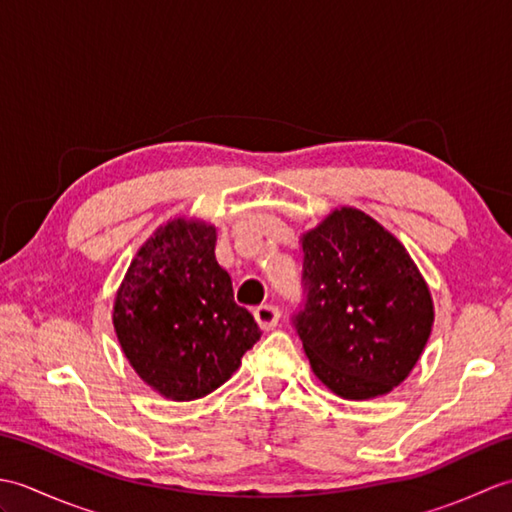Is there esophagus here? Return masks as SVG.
Listing matches in <instances>:
<instances>
[{
    "mask_svg": "<svg viewBox=\"0 0 512 512\" xmlns=\"http://www.w3.org/2000/svg\"><path fill=\"white\" fill-rule=\"evenodd\" d=\"M255 319L259 325H262V330H273L277 328V323L281 319V310L273 306V303H266V306H259L255 310Z\"/></svg>",
    "mask_w": 512,
    "mask_h": 512,
    "instance_id": "1",
    "label": "esophagus"
}]
</instances>
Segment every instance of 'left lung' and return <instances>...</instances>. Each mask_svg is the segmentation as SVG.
Segmentation results:
<instances>
[{
    "label": "left lung",
    "mask_w": 512,
    "mask_h": 512,
    "mask_svg": "<svg viewBox=\"0 0 512 512\" xmlns=\"http://www.w3.org/2000/svg\"><path fill=\"white\" fill-rule=\"evenodd\" d=\"M301 246L306 301L292 323L312 372L347 400L389 394L431 334L420 270L394 235L352 206L332 211Z\"/></svg>",
    "instance_id": "obj_1"
}]
</instances>
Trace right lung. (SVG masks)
Here are the masks:
<instances>
[{"mask_svg": "<svg viewBox=\"0 0 512 512\" xmlns=\"http://www.w3.org/2000/svg\"><path fill=\"white\" fill-rule=\"evenodd\" d=\"M215 226L173 220L138 250L114 301V330L129 365L169 400L224 385L262 336L237 306L215 259Z\"/></svg>", "mask_w": 512, "mask_h": 512, "instance_id": "add662e5", "label": "right lung"}]
</instances>
